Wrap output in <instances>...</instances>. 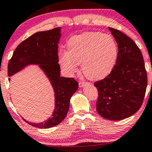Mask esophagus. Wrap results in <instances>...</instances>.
Instances as JSON below:
<instances>
[{
    "label": "esophagus",
    "mask_w": 152,
    "mask_h": 152,
    "mask_svg": "<svg viewBox=\"0 0 152 152\" xmlns=\"http://www.w3.org/2000/svg\"><path fill=\"white\" fill-rule=\"evenodd\" d=\"M86 83V82L84 81H78V85H79V87H81V88L84 86Z\"/></svg>",
    "instance_id": "34e87169"
}]
</instances>
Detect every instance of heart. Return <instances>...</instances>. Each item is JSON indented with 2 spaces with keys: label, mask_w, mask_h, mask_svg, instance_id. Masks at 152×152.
<instances>
[{
  "label": "heart",
  "mask_w": 152,
  "mask_h": 152,
  "mask_svg": "<svg viewBox=\"0 0 152 152\" xmlns=\"http://www.w3.org/2000/svg\"><path fill=\"white\" fill-rule=\"evenodd\" d=\"M67 49L60 50L58 61L64 72L73 74L81 64L83 74L91 80L105 78L114 69L118 46L114 38L101 32H86L70 38Z\"/></svg>",
  "instance_id": "obj_1"
}]
</instances>
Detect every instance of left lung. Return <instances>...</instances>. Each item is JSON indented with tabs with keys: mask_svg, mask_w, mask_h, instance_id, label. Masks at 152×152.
Returning <instances> with one entry per match:
<instances>
[{
	"mask_svg": "<svg viewBox=\"0 0 152 152\" xmlns=\"http://www.w3.org/2000/svg\"><path fill=\"white\" fill-rule=\"evenodd\" d=\"M118 44L116 64L104 79L94 83L99 92L96 111L103 118L118 121L140 109L147 86V75L141 50L132 38L109 28Z\"/></svg>",
	"mask_w": 152,
	"mask_h": 152,
	"instance_id": "8db88e82",
	"label": "left lung"
}]
</instances>
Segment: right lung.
I'll use <instances>...</instances> for the list:
<instances>
[{"mask_svg":"<svg viewBox=\"0 0 152 152\" xmlns=\"http://www.w3.org/2000/svg\"><path fill=\"white\" fill-rule=\"evenodd\" d=\"M61 36L59 27L33 34L18 45L8 63V76H12L28 65L39 66L53 87L55 108L51 117L38 124L23 118L28 124L37 128L47 129L59 124L67 115L70 99L78 88V83L74 78L60 76L58 44Z\"/></svg>","mask_w":152,"mask_h":152,"instance_id":"obj_1","label":"right lung"}]
</instances>
